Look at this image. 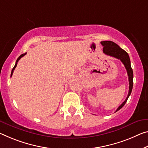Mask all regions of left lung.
<instances>
[{
  "mask_svg": "<svg viewBox=\"0 0 148 148\" xmlns=\"http://www.w3.org/2000/svg\"><path fill=\"white\" fill-rule=\"evenodd\" d=\"M101 43L103 46V53L105 55L111 56V57H114L118 58L121 60V61L123 63V64L125 65V66L127 71L128 76V81H129V91H128V94L126 99H125L123 103H122L120 106L118 107V109H116V111H118L119 110H120L124 105H125L126 102L127 101L128 98L129 96L130 95L131 92L132 90V87H133V71L132 68H131L130 65V57H129L128 54L126 52L125 50H123V49H121L118 45L116 44L114 42L111 41H103L101 42Z\"/></svg>",
  "mask_w": 148,
  "mask_h": 148,
  "instance_id": "obj_1",
  "label": "left lung"
}]
</instances>
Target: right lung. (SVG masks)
Returning <instances> with one entry per match:
<instances>
[{
	"label": "right lung",
	"mask_w": 148,
	"mask_h": 148,
	"mask_svg": "<svg viewBox=\"0 0 148 148\" xmlns=\"http://www.w3.org/2000/svg\"><path fill=\"white\" fill-rule=\"evenodd\" d=\"M25 54H26V53H23V54H22V55H21L18 58V59L16 60V64H15V66H14V68L12 69V72H11V75H10V77L12 76V74H13V72H14V69H16V66H17V64H18V60H19L21 58H22V57H23V56H24Z\"/></svg>",
	"instance_id": "add662e5"
}]
</instances>
